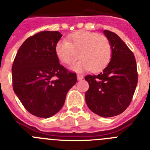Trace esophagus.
I'll use <instances>...</instances> for the list:
<instances>
[{
    "label": "esophagus",
    "mask_w": 150,
    "mask_h": 150,
    "mask_svg": "<svg viewBox=\"0 0 150 150\" xmlns=\"http://www.w3.org/2000/svg\"><path fill=\"white\" fill-rule=\"evenodd\" d=\"M83 77H84V76H83V75H81V74H77V79H78V80H82V79H83Z\"/></svg>",
    "instance_id": "1"
}]
</instances>
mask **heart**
<instances>
[{
    "label": "heart",
    "instance_id": "heart-1",
    "mask_svg": "<svg viewBox=\"0 0 150 150\" xmlns=\"http://www.w3.org/2000/svg\"><path fill=\"white\" fill-rule=\"evenodd\" d=\"M57 58L64 64H74L71 69L75 71L91 70L98 72L108 64L112 57V46L109 39L104 35L86 30H77L67 38V42L60 40L55 44Z\"/></svg>",
    "mask_w": 150,
    "mask_h": 150
}]
</instances>
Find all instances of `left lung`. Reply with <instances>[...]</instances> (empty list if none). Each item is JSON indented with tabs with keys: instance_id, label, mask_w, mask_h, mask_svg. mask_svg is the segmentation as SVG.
Returning a JSON list of instances; mask_svg holds the SVG:
<instances>
[{
	"instance_id": "8db88e82",
	"label": "left lung",
	"mask_w": 150,
	"mask_h": 150,
	"mask_svg": "<svg viewBox=\"0 0 150 150\" xmlns=\"http://www.w3.org/2000/svg\"><path fill=\"white\" fill-rule=\"evenodd\" d=\"M112 46L110 62L98 75L85 77L89 85L85 94L87 106L101 117L121 114L132 100L137 84L134 55L116 34L104 30Z\"/></svg>"
}]
</instances>
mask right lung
I'll use <instances>...</instances> for the list:
<instances>
[{
  "label": "right lung",
  "mask_w": 150,
  "mask_h": 150,
  "mask_svg": "<svg viewBox=\"0 0 150 150\" xmlns=\"http://www.w3.org/2000/svg\"><path fill=\"white\" fill-rule=\"evenodd\" d=\"M62 37L59 31L31 36L18 49L13 62V91L25 108L38 117L56 114L77 81L76 74L61 65L55 55V44Z\"/></svg>",
  "instance_id": "obj_1"
}]
</instances>
